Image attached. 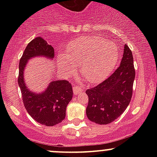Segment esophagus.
<instances>
[{
  "mask_svg": "<svg viewBox=\"0 0 157 157\" xmlns=\"http://www.w3.org/2000/svg\"><path fill=\"white\" fill-rule=\"evenodd\" d=\"M73 91H74V95H78L83 92V89L80 87V86L74 85V86H73Z\"/></svg>",
  "mask_w": 157,
  "mask_h": 157,
  "instance_id": "34e87169",
  "label": "esophagus"
}]
</instances>
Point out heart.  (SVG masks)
I'll use <instances>...</instances> for the list:
<instances>
[{"mask_svg": "<svg viewBox=\"0 0 157 157\" xmlns=\"http://www.w3.org/2000/svg\"><path fill=\"white\" fill-rule=\"evenodd\" d=\"M68 54L58 57V67L65 76L76 73L80 66L83 78L89 83H99L115 67L119 52L114 42L99 36H82L70 43Z\"/></svg>", "mask_w": 157, "mask_h": 157, "instance_id": "b5f03b06", "label": "heart"}]
</instances>
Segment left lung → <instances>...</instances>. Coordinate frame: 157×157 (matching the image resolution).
Masks as SVG:
<instances>
[{"mask_svg": "<svg viewBox=\"0 0 157 157\" xmlns=\"http://www.w3.org/2000/svg\"><path fill=\"white\" fill-rule=\"evenodd\" d=\"M134 77L132 52L124 45L119 67L103 82L86 90L89 101L86 112L89 120L107 124L118 118L131 102Z\"/></svg>", "mask_w": 157, "mask_h": 157, "instance_id": "left-lung-1", "label": "left lung"}]
</instances>
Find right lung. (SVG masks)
<instances>
[{"label": "right lung", "mask_w": 157, "mask_h": 157, "mask_svg": "<svg viewBox=\"0 0 157 157\" xmlns=\"http://www.w3.org/2000/svg\"><path fill=\"white\" fill-rule=\"evenodd\" d=\"M54 59L55 52L42 37L32 40L25 48L19 64L18 83L23 104L30 116L45 126H54L65 118L66 108L73 96L72 86L67 80H55L49 83L45 91L36 93L26 86L24 71L28 61L35 57Z\"/></svg>", "instance_id": "add662e5"}]
</instances>
